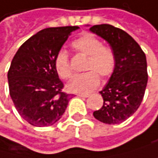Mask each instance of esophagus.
I'll return each mask as SVG.
<instances>
[{
    "label": "esophagus",
    "instance_id": "obj_1",
    "mask_svg": "<svg viewBox=\"0 0 158 158\" xmlns=\"http://www.w3.org/2000/svg\"><path fill=\"white\" fill-rule=\"evenodd\" d=\"M78 97H81V98H87V97L89 96L88 94H78L77 95Z\"/></svg>",
    "mask_w": 158,
    "mask_h": 158
}]
</instances>
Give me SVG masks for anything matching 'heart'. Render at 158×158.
I'll use <instances>...</instances> for the list:
<instances>
[{
	"label": "heart",
	"mask_w": 158,
	"mask_h": 158,
	"mask_svg": "<svg viewBox=\"0 0 158 158\" xmlns=\"http://www.w3.org/2000/svg\"><path fill=\"white\" fill-rule=\"evenodd\" d=\"M76 51L88 56L85 70L89 71L82 75L76 76L68 84V89L76 93H88L94 90L100 83L102 77H110L115 67L114 51L103 45L101 40L93 34L85 33L72 43ZM54 67L58 76L63 80H69L73 76L69 56L64 49L59 50L54 58Z\"/></svg>",
	"instance_id": "b5f03b06"
}]
</instances>
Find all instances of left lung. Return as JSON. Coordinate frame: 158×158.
I'll use <instances>...</instances> for the list:
<instances>
[{
  "instance_id": "left-lung-1",
  "label": "left lung",
  "mask_w": 158,
  "mask_h": 158,
  "mask_svg": "<svg viewBox=\"0 0 158 158\" xmlns=\"http://www.w3.org/2000/svg\"><path fill=\"white\" fill-rule=\"evenodd\" d=\"M90 32L108 42L115 57V67L101 91L103 106L93 115L107 124H118L137 111L148 83L147 59L130 35L109 24L94 25Z\"/></svg>"
}]
</instances>
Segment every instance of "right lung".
<instances>
[{
  "mask_svg": "<svg viewBox=\"0 0 158 158\" xmlns=\"http://www.w3.org/2000/svg\"><path fill=\"white\" fill-rule=\"evenodd\" d=\"M77 26L46 28L22 44L7 73L9 94L21 118L31 125H53L62 118L72 94L54 67L58 51Z\"/></svg>",
  "mask_w": 158,
  "mask_h": 158,
  "instance_id": "add662e5",
  "label": "right lung"
}]
</instances>
